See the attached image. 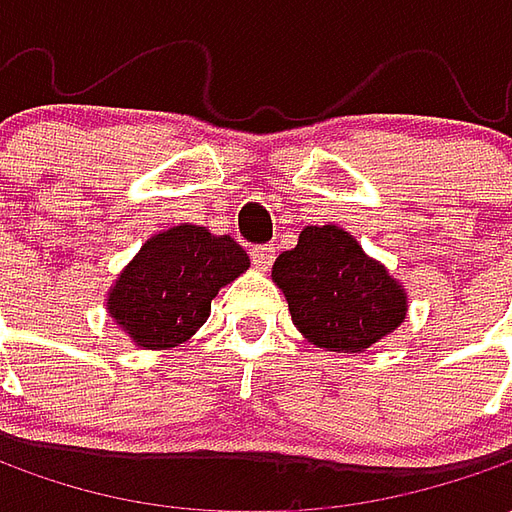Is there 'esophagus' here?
<instances>
[{
  "instance_id": "1",
  "label": "esophagus",
  "mask_w": 512,
  "mask_h": 512,
  "mask_svg": "<svg viewBox=\"0 0 512 512\" xmlns=\"http://www.w3.org/2000/svg\"><path fill=\"white\" fill-rule=\"evenodd\" d=\"M252 263H255V268H260V271H268L271 268V263H274V257H277V246L274 244H263V246H252Z\"/></svg>"
}]
</instances>
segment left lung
I'll use <instances>...</instances> for the list:
<instances>
[{
  "label": "left lung",
  "mask_w": 512,
  "mask_h": 512,
  "mask_svg": "<svg viewBox=\"0 0 512 512\" xmlns=\"http://www.w3.org/2000/svg\"><path fill=\"white\" fill-rule=\"evenodd\" d=\"M271 277L299 332L337 354L370 348L406 318L400 285L334 224L304 227L296 249L277 257Z\"/></svg>",
  "instance_id": "obj_1"
}]
</instances>
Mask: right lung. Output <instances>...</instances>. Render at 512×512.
<instances>
[{
	"instance_id": "obj_1",
	"label": "right lung",
	"mask_w": 512,
	"mask_h": 512,
	"mask_svg": "<svg viewBox=\"0 0 512 512\" xmlns=\"http://www.w3.org/2000/svg\"><path fill=\"white\" fill-rule=\"evenodd\" d=\"M246 268L249 257L230 235L180 224L139 249L106 307L136 345L175 348L208 321L219 288Z\"/></svg>"
}]
</instances>
